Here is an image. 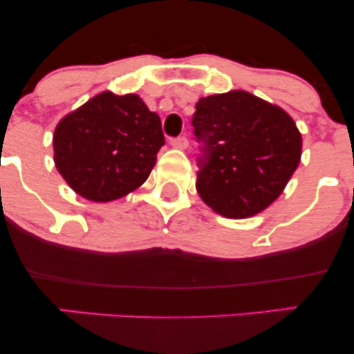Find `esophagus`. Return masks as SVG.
<instances>
[{
  "label": "esophagus",
  "instance_id": "1",
  "mask_svg": "<svg viewBox=\"0 0 354 354\" xmlns=\"http://www.w3.org/2000/svg\"><path fill=\"white\" fill-rule=\"evenodd\" d=\"M171 146H173V148H178V149H186V148H188V138H186V136L173 138Z\"/></svg>",
  "mask_w": 354,
  "mask_h": 354
}]
</instances>
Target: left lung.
<instances>
[{
  "instance_id": "left-lung-1",
  "label": "left lung",
  "mask_w": 354,
  "mask_h": 354,
  "mask_svg": "<svg viewBox=\"0 0 354 354\" xmlns=\"http://www.w3.org/2000/svg\"><path fill=\"white\" fill-rule=\"evenodd\" d=\"M201 200L226 218L261 213L283 193L301 160L293 118L248 91L211 95L193 115Z\"/></svg>"
}]
</instances>
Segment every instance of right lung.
Masks as SVG:
<instances>
[{
  "label": "right lung",
  "instance_id": "add662e5",
  "mask_svg": "<svg viewBox=\"0 0 354 354\" xmlns=\"http://www.w3.org/2000/svg\"><path fill=\"white\" fill-rule=\"evenodd\" d=\"M165 145L161 120L138 95H96L59 121L55 165L80 196L106 203L148 180Z\"/></svg>",
  "mask_w": 354,
  "mask_h": 354
}]
</instances>
